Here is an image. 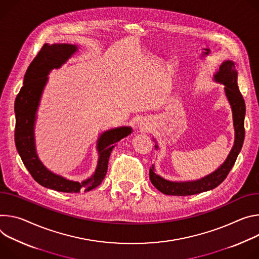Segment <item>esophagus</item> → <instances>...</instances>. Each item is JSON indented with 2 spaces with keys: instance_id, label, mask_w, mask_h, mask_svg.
<instances>
[{
  "instance_id": "obj_1",
  "label": "esophagus",
  "mask_w": 259,
  "mask_h": 259,
  "mask_svg": "<svg viewBox=\"0 0 259 259\" xmlns=\"http://www.w3.org/2000/svg\"><path fill=\"white\" fill-rule=\"evenodd\" d=\"M140 127L142 128V131H147V130H149L148 124L145 123V122H141V123H140Z\"/></svg>"
}]
</instances>
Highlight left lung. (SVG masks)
Segmentation results:
<instances>
[{
  "label": "left lung",
  "instance_id": "left-lung-1",
  "mask_svg": "<svg viewBox=\"0 0 259 259\" xmlns=\"http://www.w3.org/2000/svg\"><path fill=\"white\" fill-rule=\"evenodd\" d=\"M213 80L224 86L225 97L231 105L233 111V120L235 128L234 146L227 155L224 162L215 169L213 173L193 181H170L156 174L155 167L152 165L149 170L151 183L162 193L167 195H192L214 189L220 185L227 177L228 173L234 166L239 153L243 147L245 128L244 119L246 114V105L238 86V72L233 61H224L219 69L213 75ZM154 140V139H153ZM155 149H158L157 143Z\"/></svg>",
  "mask_w": 259,
  "mask_h": 259
}]
</instances>
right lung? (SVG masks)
<instances>
[{
	"mask_svg": "<svg viewBox=\"0 0 259 259\" xmlns=\"http://www.w3.org/2000/svg\"><path fill=\"white\" fill-rule=\"evenodd\" d=\"M78 45L67 43L44 44L38 55L28 66L23 86L15 99V145L23 164L32 177L42 186L61 192L78 193L90 191L104 180L110 154L116 143L133 133L131 126L108 130L97 141L98 163L94 174L82 182L69 180L48 169L40 160L35 142V123L42 94L48 82V75L53 69H60L78 51Z\"/></svg>",
	"mask_w": 259,
	"mask_h": 259,
	"instance_id": "1",
	"label": "right lung"
}]
</instances>
